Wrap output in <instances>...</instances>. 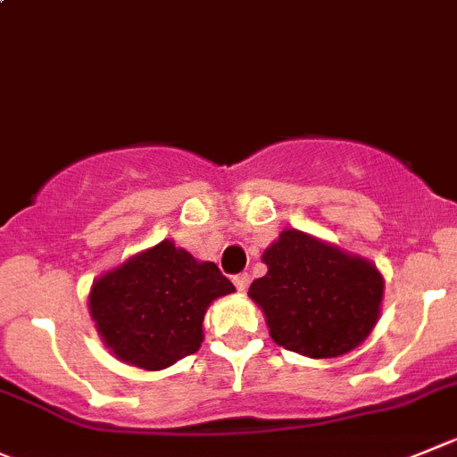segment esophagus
<instances>
[{
  "mask_svg": "<svg viewBox=\"0 0 457 457\" xmlns=\"http://www.w3.org/2000/svg\"><path fill=\"white\" fill-rule=\"evenodd\" d=\"M233 282H236L237 291H246V289H249V285H251V276H249V273H237V276L233 278Z\"/></svg>",
  "mask_w": 457,
  "mask_h": 457,
  "instance_id": "1",
  "label": "esophagus"
}]
</instances>
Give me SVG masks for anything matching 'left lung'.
Returning a JSON list of instances; mask_svg holds the SVG:
<instances>
[{
    "mask_svg": "<svg viewBox=\"0 0 457 457\" xmlns=\"http://www.w3.org/2000/svg\"><path fill=\"white\" fill-rule=\"evenodd\" d=\"M267 273L251 282L269 334L285 350L332 359L361 345L384 303V276L375 262L328 240L285 228L264 249Z\"/></svg>",
    "mask_w": 457,
    "mask_h": 457,
    "instance_id": "obj_1",
    "label": "left lung"
}]
</instances>
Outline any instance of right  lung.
I'll use <instances>...</instances> for the list:
<instances>
[{
  "mask_svg": "<svg viewBox=\"0 0 457 457\" xmlns=\"http://www.w3.org/2000/svg\"><path fill=\"white\" fill-rule=\"evenodd\" d=\"M233 291L215 262H202L166 237L96 278L89 314L119 361L163 370L202 347L206 310Z\"/></svg>",
  "mask_w": 457,
  "mask_h": 457,
  "instance_id": "right-lung-1",
  "label": "right lung"
}]
</instances>
